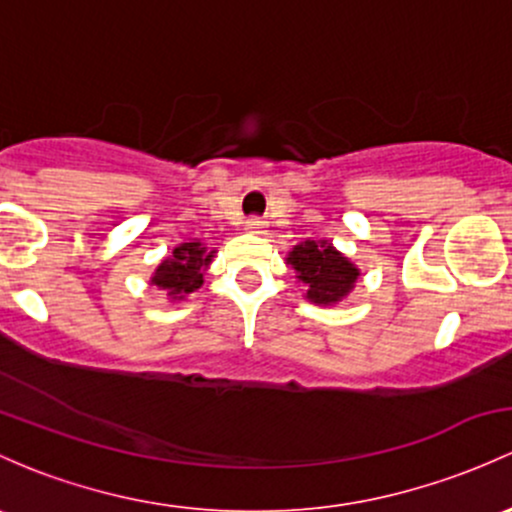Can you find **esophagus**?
<instances>
[{"mask_svg": "<svg viewBox=\"0 0 512 512\" xmlns=\"http://www.w3.org/2000/svg\"><path fill=\"white\" fill-rule=\"evenodd\" d=\"M245 230H247V233H252V235H262L267 230V223L262 218H250L245 223Z\"/></svg>", "mask_w": 512, "mask_h": 512, "instance_id": "34e87169", "label": "esophagus"}]
</instances>
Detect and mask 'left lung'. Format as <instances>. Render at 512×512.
I'll list each match as a JSON object with an SVG mask.
<instances>
[{
	"label": "left lung",
	"instance_id": "8db88e82",
	"mask_svg": "<svg viewBox=\"0 0 512 512\" xmlns=\"http://www.w3.org/2000/svg\"><path fill=\"white\" fill-rule=\"evenodd\" d=\"M287 265L297 272L306 299L331 306L351 294L360 272L348 257H343L328 240H304L287 255Z\"/></svg>",
	"mask_w": 512,
	"mask_h": 512
}]
</instances>
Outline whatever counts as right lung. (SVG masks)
<instances>
[{"label":"right lung","mask_w":512,"mask_h":512,"mask_svg":"<svg viewBox=\"0 0 512 512\" xmlns=\"http://www.w3.org/2000/svg\"><path fill=\"white\" fill-rule=\"evenodd\" d=\"M213 255L215 250H208L203 242H181L157 267L152 284L164 289L166 297L174 301L186 299L188 294L201 289L203 274H206L208 265L213 262Z\"/></svg>","instance_id":"1"}]
</instances>
